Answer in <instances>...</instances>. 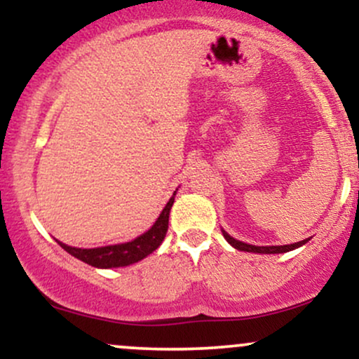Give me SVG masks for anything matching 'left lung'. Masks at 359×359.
Here are the masks:
<instances>
[{"instance_id":"left-lung-1","label":"left lung","mask_w":359,"mask_h":359,"mask_svg":"<svg viewBox=\"0 0 359 359\" xmlns=\"http://www.w3.org/2000/svg\"><path fill=\"white\" fill-rule=\"evenodd\" d=\"M224 234L226 241L229 243V245L233 246V248L240 250V251H250V253H266V255H271V253H285V251H290V250H295L299 248V246L306 245L307 240H302L299 243H294V245H283V246H253V245H248V243H243V241H238L234 240V238L229 236L228 233L222 231Z\"/></svg>"}]
</instances>
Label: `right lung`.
Returning <instances> with one entry per match:
<instances>
[{
    "label": "right lung",
    "instance_id": "obj_1",
    "mask_svg": "<svg viewBox=\"0 0 359 359\" xmlns=\"http://www.w3.org/2000/svg\"><path fill=\"white\" fill-rule=\"evenodd\" d=\"M175 192L170 197L165 208H163L162 214L158 216V219L155 221V224L148 229L147 233H143L142 236H138L137 240L130 243H123V245H113V246H102V248H72V246L64 245V243L57 241L67 253H71L72 257H76L81 262L88 263L90 266H96V269H116V266H128L131 263H137L140 259L148 257L150 253L158 248L162 245L163 238H165L167 229H168V214H170L172 204H174Z\"/></svg>",
    "mask_w": 359,
    "mask_h": 359
}]
</instances>
